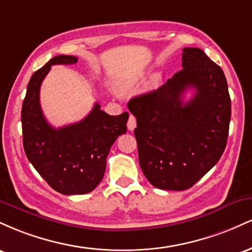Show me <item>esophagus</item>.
Returning a JSON list of instances; mask_svg holds the SVG:
<instances>
[{
	"instance_id": "1",
	"label": "esophagus",
	"mask_w": 252,
	"mask_h": 252,
	"mask_svg": "<svg viewBox=\"0 0 252 252\" xmlns=\"http://www.w3.org/2000/svg\"><path fill=\"white\" fill-rule=\"evenodd\" d=\"M126 126H128V129L130 131H132L136 128V118L132 116V115H130L129 116V120H128V123H126Z\"/></svg>"
}]
</instances>
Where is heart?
Wrapping results in <instances>:
<instances>
[{
	"instance_id": "heart-1",
	"label": "heart",
	"mask_w": 252,
	"mask_h": 252,
	"mask_svg": "<svg viewBox=\"0 0 252 252\" xmlns=\"http://www.w3.org/2000/svg\"><path fill=\"white\" fill-rule=\"evenodd\" d=\"M126 86H128V85H123V86H122V89H126Z\"/></svg>"
}]
</instances>
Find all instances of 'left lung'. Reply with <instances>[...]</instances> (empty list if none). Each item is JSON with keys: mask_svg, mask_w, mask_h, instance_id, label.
I'll return each mask as SVG.
<instances>
[{"mask_svg": "<svg viewBox=\"0 0 252 252\" xmlns=\"http://www.w3.org/2000/svg\"><path fill=\"white\" fill-rule=\"evenodd\" d=\"M196 94L185 103L186 89ZM128 109L143 174L160 189H190L218 162L226 147L231 99L224 72L200 48L182 50V70Z\"/></svg>", "mask_w": 252, "mask_h": 252, "instance_id": "8db88e82", "label": "left lung"}]
</instances>
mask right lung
Listing matches in <instances>:
<instances>
[{"instance_id":"right-lung-1","label":"right lung","mask_w":252,"mask_h":252,"mask_svg":"<svg viewBox=\"0 0 252 252\" xmlns=\"http://www.w3.org/2000/svg\"><path fill=\"white\" fill-rule=\"evenodd\" d=\"M73 56H57L31 78L22 104L21 122L27 158L46 182L65 195L85 194L102 181L106 156L120 135L126 132L129 114L118 116L98 103L80 122L53 128L40 106V86L53 65H72Z\"/></svg>"}]
</instances>
